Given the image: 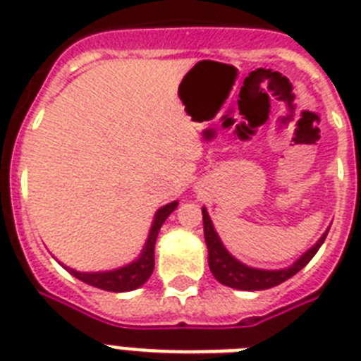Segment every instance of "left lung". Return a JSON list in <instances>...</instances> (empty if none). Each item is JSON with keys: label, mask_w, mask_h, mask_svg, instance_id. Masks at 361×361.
Masks as SVG:
<instances>
[{"label": "left lung", "mask_w": 361, "mask_h": 361, "mask_svg": "<svg viewBox=\"0 0 361 361\" xmlns=\"http://www.w3.org/2000/svg\"><path fill=\"white\" fill-rule=\"evenodd\" d=\"M202 219H204V238H206V245H208V264L212 274L221 285L231 286L236 290H266L271 286H277L281 283H285L286 279H290L292 275H296L303 266H307V262L317 255L320 245L324 243L326 234L328 231L320 236V240L314 243L311 249L303 252L302 257L298 258L296 262L283 269H260L251 268L247 264L240 262L238 258H234L231 252L226 251V247L223 245L219 234L214 228V223L209 219L208 209L202 208Z\"/></svg>", "instance_id": "obj_1"}]
</instances>
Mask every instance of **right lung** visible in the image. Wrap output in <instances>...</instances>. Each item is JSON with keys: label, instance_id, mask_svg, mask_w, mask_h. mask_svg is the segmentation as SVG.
<instances>
[{"label": "right lung", "instance_id": "add662e5", "mask_svg": "<svg viewBox=\"0 0 361 361\" xmlns=\"http://www.w3.org/2000/svg\"><path fill=\"white\" fill-rule=\"evenodd\" d=\"M178 208V200L166 204L163 208L157 209V214L153 217L152 228H149V234H147V240L144 243V249L138 255L136 260H133L130 264H125L121 268L110 269V271H76V269H71V274L75 275L76 279L84 281L86 285H92L95 288H101V290L109 292H129L135 290L138 286H142L149 279V275L153 274V266H155V241H157L159 231L161 226L166 221L174 209Z\"/></svg>", "mask_w": 361, "mask_h": 361}]
</instances>
